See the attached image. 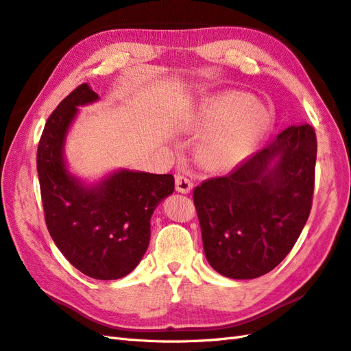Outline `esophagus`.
Returning a JSON list of instances; mask_svg holds the SVG:
<instances>
[{"instance_id": "1", "label": "esophagus", "mask_w": 351, "mask_h": 351, "mask_svg": "<svg viewBox=\"0 0 351 351\" xmlns=\"http://www.w3.org/2000/svg\"><path fill=\"white\" fill-rule=\"evenodd\" d=\"M175 182H176V191L178 193L188 194V193L191 191L193 182L190 181V178H186L184 175H176L175 176Z\"/></svg>"}]
</instances>
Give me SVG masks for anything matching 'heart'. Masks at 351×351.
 I'll use <instances>...</instances> for the list:
<instances>
[{"mask_svg": "<svg viewBox=\"0 0 351 351\" xmlns=\"http://www.w3.org/2000/svg\"><path fill=\"white\" fill-rule=\"evenodd\" d=\"M271 115L246 95L230 93L213 99L194 117L191 130L209 132L200 147L203 163L212 170L239 166L267 132Z\"/></svg>", "mask_w": 351, "mask_h": 351, "instance_id": "obj_1", "label": "heart"}]
</instances>
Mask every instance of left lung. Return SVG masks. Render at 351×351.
I'll use <instances>...</instances> for the list:
<instances>
[{
  "label": "left lung",
  "instance_id": "obj_1",
  "mask_svg": "<svg viewBox=\"0 0 351 351\" xmlns=\"http://www.w3.org/2000/svg\"><path fill=\"white\" fill-rule=\"evenodd\" d=\"M316 156L313 125H291L230 175L194 188L204 255L219 274L255 278L291 252L311 210Z\"/></svg>",
  "mask_w": 351,
  "mask_h": 351
}]
</instances>
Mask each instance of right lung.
<instances>
[{"mask_svg": "<svg viewBox=\"0 0 351 351\" xmlns=\"http://www.w3.org/2000/svg\"><path fill=\"white\" fill-rule=\"evenodd\" d=\"M96 99L86 83L80 84L50 114L38 142L37 170L44 219L60 252L86 276L115 280L147 252L151 215L175 191V179L121 170L86 188L68 173L62 157L65 134L77 106Z\"/></svg>", "mask_w": 351, "mask_h": 351, "instance_id": "obj_1", "label": "right lung"}]
</instances>
